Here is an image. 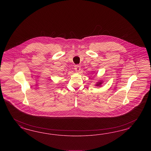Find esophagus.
<instances>
[{
  "mask_svg": "<svg viewBox=\"0 0 151 151\" xmlns=\"http://www.w3.org/2000/svg\"><path fill=\"white\" fill-rule=\"evenodd\" d=\"M75 71H76V73H78V72L80 71V70H81L80 66V65H75Z\"/></svg>",
  "mask_w": 151,
  "mask_h": 151,
  "instance_id": "1",
  "label": "esophagus"
}]
</instances>
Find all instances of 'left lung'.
<instances>
[{"label":"left lung","instance_id":"1","mask_svg":"<svg viewBox=\"0 0 151 151\" xmlns=\"http://www.w3.org/2000/svg\"><path fill=\"white\" fill-rule=\"evenodd\" d=\"M101 83H101V82H99V83H97V85H97V86H99V85H100L101 84Z\"/></svg>","mask_w":151,"mask_h":151}]
</instances>
